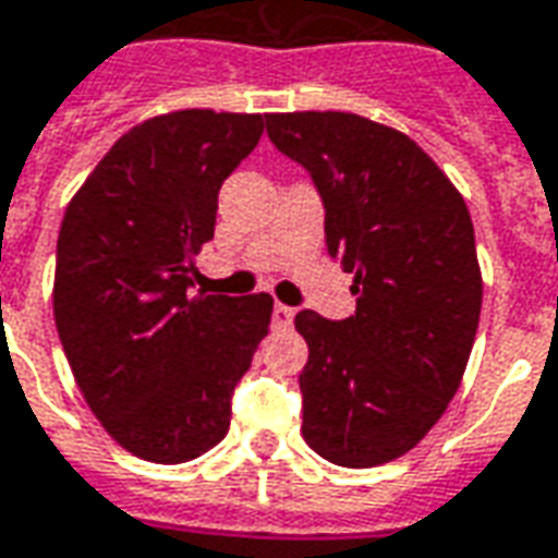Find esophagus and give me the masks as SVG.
I'll return each instance as SVG.
<instances>
[{
  "instance_id": "esophagus-1",
  "label": "esophagus",
  "mask_w": 558,
  "mask_h": 558,
  "mask_svg": "<svg viewBox=\"0 0 558 558\" xmlns=\"http://www.w3.org/2000/svg\"><path fill=\"white\" fill-rule=\"evenodd\" d=\"M291 318H294V310H291V306H286V303H276V306H272V325H276V328H288Z\"/></svg>"
}]
</instances>
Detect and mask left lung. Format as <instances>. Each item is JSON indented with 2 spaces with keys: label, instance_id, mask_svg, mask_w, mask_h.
<instances>
[{
  "label": "left lung",
  "instance_id": "left-lung-1",
  "mask_svg": "<svg viewBox=\"0 0 558 558\" xmlns=\"http://www.w3.org/2000/svg\"><path fill=\"white\" fill-rule=\"evenodd\" d=\"M267 133L313 175L328 255L355 276V316L294 318L310 345L303 440L340 468L386 464L432 432L462 386L483 303L471 213L395 126L286 111Z\"/></svg>",
  "mask_w": 558,
  "mask_h": 558
}]
</instances>
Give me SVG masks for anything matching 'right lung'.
I'll return each instance as SVG.
<instances>
[{"label": "right lung", "instance_id": "add662e5", "mask_svg": "<svg viewBox=\"0 0 558 558\" xmlns=\"http://www.w3.org/2000/svg\"><path fill=\"white\" fill-rule=\"evenodd\" d=\"M260 133V114L148 118L111 145L63 215L57 333L94 416L145 462H191L225 440L233 386L270 328V294H194L218 191Z\"/></svg>", "mask_w": 558, "mask_h": 558}]
</instances>
